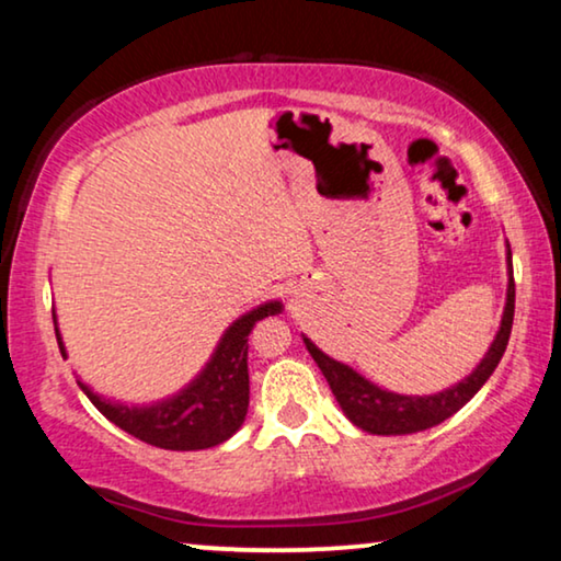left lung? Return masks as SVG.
Segmentation results:
<instances>
[{
	"label": "left lung",
	"instance_id": "1",
	"mask_svg": "<svg viewBox=\"0 0 561 561\" xmlns=\"http://www.w3.org/2000/svg\"><path fill=\"white\" fill-rule=\"evenodd\" d=\"M507 266H511V282H507V302L503 312V323L492 341L488 356L482 358L480 367H477L467 379H461L459 385L449 387V390L428 394V398H410V394H394L387 390H379L377 385H371L362 375H356L354 369L346 364L335 362V358L325 356L316 343L305 339L310 356L316 358V364L323 371V377L331 385V390L339 400L343 413L348 415V421L358 425L362 431L377 433V436H405V433H417L433 425L444 423L446 417H451L459 408H465L469 400L474 398L477 390L488 382L492 371L500 364V358L505 354L507 339H511L513 328V312H515V282H513V261L511 249H507Z\"/></svg>",
	"mask_w": 561,
	"mask_h": 561
}]
</instances>
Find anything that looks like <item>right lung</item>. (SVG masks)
<instances>
[{"mask_svg":"<svg viewBox=\"0 0 561 561\" xmlns=\"http://www.w3.org/2000/svg\"><path fill=\"white\" fill-rule=\"evenodd\" d=\"M279 310V302H266L238 318L222 335L220 346L203 375L186 390L159 405L128 408L102 400L84 382H79V387L107 421L140 442L169 451L210 449V446L228 442L241 428L245 410H249V333L259 320L276 316ZM56 339L58 348L66 356L58 328Z\"/></svg>","mask_w":561,"mask_h":561,"instance_id":"right-lung-1","label":"right lung"}]
</instances>
